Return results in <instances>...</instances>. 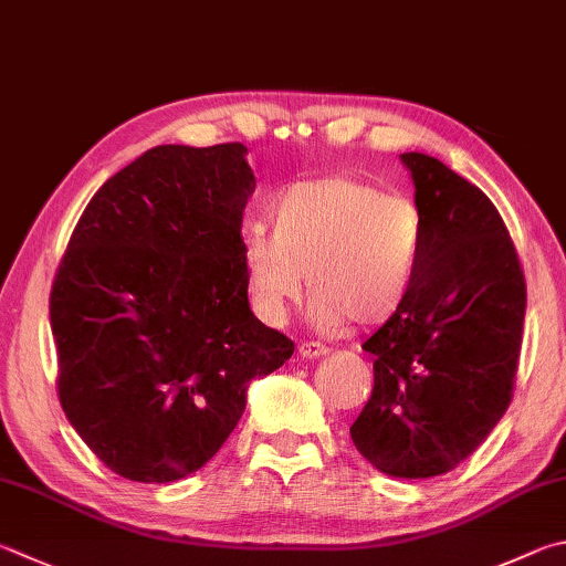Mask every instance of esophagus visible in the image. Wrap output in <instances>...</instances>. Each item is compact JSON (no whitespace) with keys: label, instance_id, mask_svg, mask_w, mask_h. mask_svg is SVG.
Listing matches in <instances>:
<instances>
[{"label":"esophagus","instance_id":"34e87169","mask_svg":"<svg viewBox=\"0 0 566 566\" xmlns=\"http://www.w3.org/2000/svg\"><path fill=\"white\" fill-rule=\"evenodd\" d=\"M296 352H300L302 358H322V356L328 354V348L324 344H318V342H304V344H300Z\"/></svg>","mask_w":566,"mask_h":566}]
</instances>
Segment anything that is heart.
<instances>
[{
	"label": "heart",
	"instance_id": "obj_1",
	"mask_svg": "<svg viewBox=\"0 0 566 566\" xmlns=\"http://www.w3.org/2000/svg\"><path fill=\"white\" fill-rule=\"evenodd\" d=\"M272 232L244 234V274L264 318L280 322L302 296L326 332L378 326L403 312L423 256L413 200L352 176L296 182L270 208Z\"/></svg>",
	"mask_w": 566,
	"mask_h": 566
}]
</instances>
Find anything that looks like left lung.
Returning <instances> with one entry per match:
<instances>
[{
    "instance_id": "left-lung-1",
    "label": "left lung",
    "mask_w": 566,
    "mask_h": 566,
    "mask_svg": "<svg viewBox=\"0 0 566 566\" xmlns=\"http://www.w3.org/2000/svg\"><path fill=\"white\" fill-rule=\"evenodd\" d=\"M423 256L403 312L366 338L374 390L352 426L386 475L436 478L475 453L515 390L527 284L500 212L438 158L403 153Z\"/></svg>"
}]
</instances>
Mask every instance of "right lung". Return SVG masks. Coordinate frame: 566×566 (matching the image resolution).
<instances>
[{
	"mask_svg": "<svg viewBox=\"0 0 566 566\" xmlns=\"http://www.w3.org/2000/svg\"><path fill=\"white\" fill-rule=\"evenodd\" d=\"M242 143L158 146L101 185L51 284L61 408L116 475L200 470L238 426L252 378L294 342L250 310Z\"/></svg>",
	"mask_w": 566,
	"mask_h": 566,
	"instance_id": "add662e5",
	"label": "right lung"
}]
</instances>
